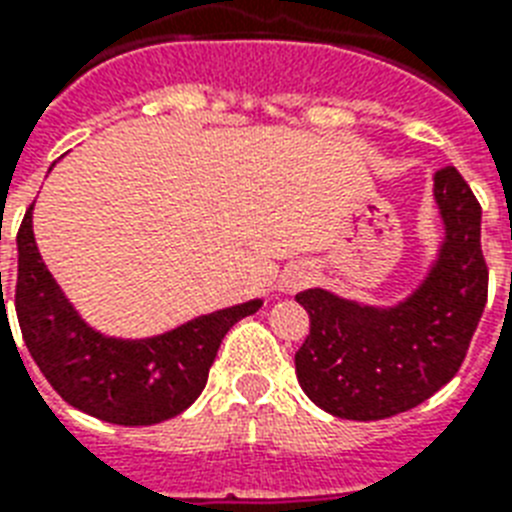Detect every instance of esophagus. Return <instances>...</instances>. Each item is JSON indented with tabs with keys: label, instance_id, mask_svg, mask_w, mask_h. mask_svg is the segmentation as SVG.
I'll return each instance as SVG.
<instances>
[{
	"label": "esophagus",
	"instance_id": "esophagus-1",
	"mask_svg": "<svg viewBox=\"0 0 512 512\" xmlns=\"http://www.w3.org/2000/svg\"><path fill=\"white\" fill-rule=\"evenodd\" d=\"M310 278H313V273L307 268H294L289 270L284 276V289L286 292H297V289H302V286L310 284Z\"/></svg>",
	"mask_w": 512,
	"mask_h": 512
}]
</instances>
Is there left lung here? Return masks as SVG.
<instances>
[{
	"instance_id": "left-lung-1",
	"label": "left lung",
	"mask_w": 512,
	"mask_h": 512,
	"mask_svg": "<svg viewBox=\"0 0 512 512\" xmlns=\"http://www.w3.org/2000/svg\"><path fill=\"white\" fill-rule=\"evenodd\" d=\"M444 220L439 260L397 307H368L307 289L297 302L310 334L294 355L299 386L318 407L347 421H381L421 405L465 360L489 289L481 252V205L458 168L436 170Z\"/></svg>"
}]
</instances>
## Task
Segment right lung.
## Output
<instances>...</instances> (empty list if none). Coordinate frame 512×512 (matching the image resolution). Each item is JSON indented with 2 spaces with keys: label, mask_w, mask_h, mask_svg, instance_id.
<instances>
[{
  "label": "right lung",
  "mask_w": 512,
  "mask_h": 512,
  "mask_svg": "<svg viewBox=\"0 0 512 512\" xmlns=\"http://www.w3.org/2000/svg\"><path fill=\"white\" fill-rule=\"evenodd\" d=\"M31 210L18 231L15 313L23 342L54 392L118 426H152L184 413L205 389L228 328L263 302L226 307L152 339H107L78 318L41 263Z\"/></svg>",
  "instance_id": "1"
}]
</instances>
